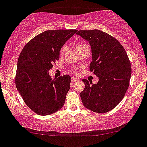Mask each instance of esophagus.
Instances as JSON below:
<instances>
[{
	"label": "esophagus",
	"instance_id": "34e87169",
	"mask_svg": "<svg viewBox=\"0 0 147 147\" xmlns=\"http://www.w3.org/2000/svg\"><path fill=\"white\" fill-rule=\"evenodd\" d=\"M71 80H72V82H74L78 81L79 79H78V78H75V77H72V78H71Z\"/></svg>",
	"mask_w": 147,
	"mask_h": 147
}]
</instances>
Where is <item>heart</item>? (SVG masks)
<instances>
[{"mask_svg": "<svg viewBox=\"0 0 147 147\" xmlns=\"http://www.w3.org/2000/svg\"><path fill=\"white\" fill-rule=\"evenodd\" d=\"M84 45H86V44H78V45L77 46V49H78V48H80V46H84ZM66 49H67V47H66V46H63V47L62 48V49H61V53H64V52L65 51Z\"/></svg>", "mask_w": 147, "mask_h": 147, "instance_id": "obj_1", "label": "heart"}]
</instances>
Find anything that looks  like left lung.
I'll return each instance as SVG.
<instances>
[{
  "mask_svg": "<svg viewBox=\"0 0 147 147\" xmlns=\"http://www.w3.org/2000/svg\"><path fill=\"white\" fill-rule=\"evenodd\" d=\"M77 34L89 42L92 49L90 70L98 82L83 79L85 84L80 93L83 105L98 113L113 109L122 101L129 86L131 64L127 55L117 39L98 29L80 30Z\"/></svg>",
  "mask_w": 147,
  "mask_h": 147,
  "instance_id": "8db88e82",
  "label": "left lung"
}]
</instances>
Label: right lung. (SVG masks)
<instances>
[{
    "label": "right lung",
    "mask_w": 147,
    "mask_h": 147,
    "mask_svg": "<svg viewBox=\"0 0 147 147\" xmlns=\"http://www.w3.org/2000/svg\"><path fill=\"white\" fill-rule=\"evenodd\" d=\"M76 32V29L45 31L29 41L20 55L16 87L27 106L38 115H51L64 105L70 76L53 80L49 72L59 60L65 43Z\"/></svg>",
    "instance_id": "obj_1"
}]
</instances>
